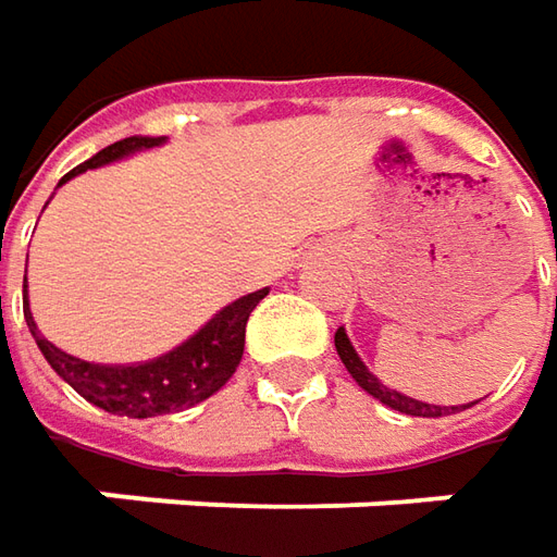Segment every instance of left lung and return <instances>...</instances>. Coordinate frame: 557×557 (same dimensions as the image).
I'll list each match as a JSON object with an SVG mask.
<instances>
[{
	"mask_svg": "<svg viewBox=\"0 0 557 557\" xmlns=\"http://www.w3.org/2000/svg\"><path fill=\"white\" fill-rule=\"evenodd\" d=\"M336 351L342 357V363H345V370L351 373L357 385L363 388L367 394H373L375 400H382L385 407H392V410L404 412V416H425V419H437V416H450V412H459L471 407V404H462V407H437V404H422V400H416V397H407V394L394 392L388 388L379 375L370 373V367L360 360V355L355 351V345H351V338L345 333V326H338L336 330Z\"/></svg>",
	"mask_w": 557,
	"mask_h": 557,
	"instance_id": "obj_1",
	"label": "left lung"
}]
</instances>
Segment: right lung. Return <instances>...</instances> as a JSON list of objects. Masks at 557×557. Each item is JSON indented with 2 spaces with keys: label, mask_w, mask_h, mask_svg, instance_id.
I'll return each mask as SVG.
<instances>
[{
  "label": "right lung",
  "mask_w": 557,
  "mask_h": 557,
  "mask_svg": "<svg viewBox=\"0 0 557 557\" xmlns=\"http://www.w3.org/2000/svg\"><path fill=\"white\" fill-rule=\"evenodd\" d=\"M160 145H165V135L163 138H150V135L123 138L116 145L98 150L86 163L70 169L58 182V187L83 175L86 169H101V165L116 163L132 153H141V150ZM264 296H268V289H259V293H249V296L224 305L219 314L209 323H202L200 330L190 338H184L182 345H175L172 351L153 357V360H138V363H95V360H79V357L61 351L58 345H51L29 314L27 277H24V320H27L29 336L36 338L51 370L61 375L73 392L83 394L88 404L113 412V416L150 419V416H165V412H178L200 404L237 373L243 345H246V320Z\"/></svg>",
  "instance_id": "obj_1"
}]
</instances>
